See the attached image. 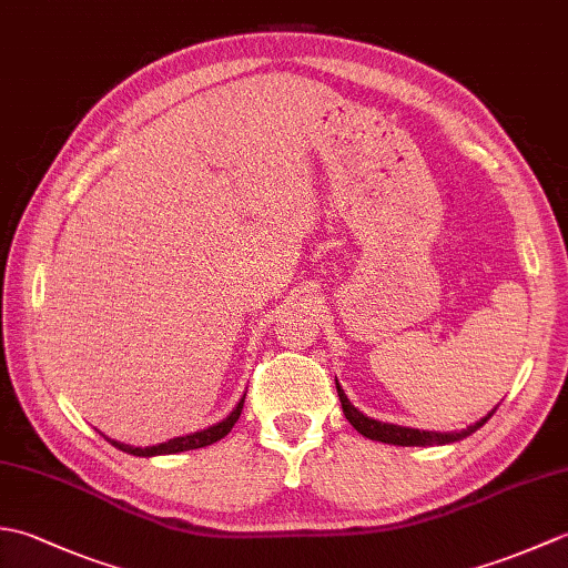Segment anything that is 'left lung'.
Segmentation results:
<instances>
[{"label":"left lung","mask_w":568,"mask_h":568,"mask_svg":"<svg viewBox=\"0 0 568 568\" xmlns=\"http://www.w3.org/2000/svg\"><path fill=\"white\" fill-rule=\"evenodd\" d=\"M336 393H339V400H342L346 419L352 422L356 432H361L368 439H376V442H383V444H397V446H434V444H452V442H458V439H466L476 429L484 427L486 422L493 417V413H496V409H490L486 417H480L478 422H474V425L462 429V432H427V429L390 425V422H378V419L366 417L364 413H358V409L352 403H348V397L342 390L339 381H336Z\"/></svg>","instance_id":"obj_1"}]
</instances>
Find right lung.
Segmentation results:
<instances>
[{
  "label": "right lung",
  "mask_w": 568,
  "mask_h": 568,
  "mask_svg": "<svg viewBox=\"0 0 568 568\" xmlns=\"http://www.w3.org/2000/svg\"><path fill=\"white\" fill-rule=\"evenodd\" d=\"M246 397V395H244ZM244 397H241L239 405L229 413L222 422H216V425L207 427V429H200V432H192L185 434V437H175V439H168L163 444H155V446H129L122 442H114V439H106L116 449H122L126 454H134V456H161V454H178V452H190V449H202V446H210L214 442L224 439L232 427L236 425V419L241 417V409H244Z\"/></svg>",
  "instance_id": "add662e5"
}]
</instances>
